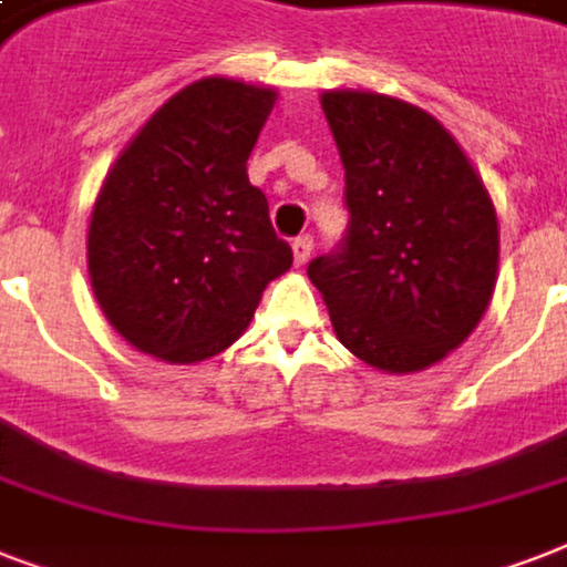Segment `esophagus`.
Wrapping results in <instances>:
<instances>
[{"label": "esophagus", "instance_id": "esophagus-1", "mask_svg": "<svg viewBox=\"0 0 567 567\" xmlns=\"http://www.w3.org/2000/svg\"><path fill=\"white\" fill-rule=\"evenodd\" d=\"M311 249H315V240H311V235H300V238L293 240V261H297V267H302L306 261H309Z\"/></svg>", "mask_w": 567, "mask_h": 567}]
</instances>
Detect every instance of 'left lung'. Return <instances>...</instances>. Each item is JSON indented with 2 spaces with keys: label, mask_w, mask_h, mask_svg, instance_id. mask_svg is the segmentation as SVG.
Listing matches in <instances>:
<instances>
[{
  "label": "left lung",
  "mask_w": 567,
  "mask_h": 567,
  "mask_svg": "<svg viewBox=\"0 0 567 567\" xmlns=\"http://www.w3.org/2000/svg\"><path fill=\"white\" fill-rule=\"evenodd\" d=\"M347 179L341 247L311 258L338 341L385 373L426 371L483 320L497 282V214L439 120L385 93L327 91Z\"/></svg>",
  "instance_id": "left-lung-1"
}]
</instances>
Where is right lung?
<instances>
[{"mask_svg": "<svg viewBox=\"0 0 567 567\" xmlns=\"http://www.w3.org/2000/svg\"><path fill=\"white\" fill-rule=\"evenodd\" d=\"M274 87L208 75L146 120L102 182L87 274L109 323L171 364L223 353L293 261L247 158Z\"/></svg>", "mask_w": 567, "mask_h": 567, "instance_id": "right-lung-1", "label": "right lung"}]
</instances>
